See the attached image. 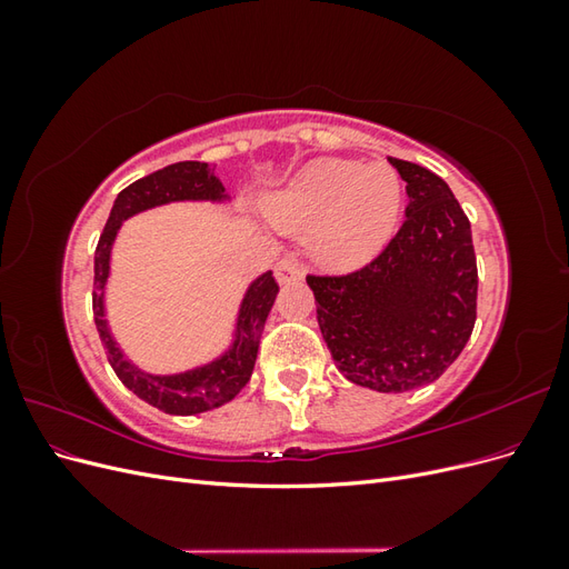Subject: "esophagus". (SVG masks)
I'll return each mask as SVG.
<instances>
[{"label": "esophagus", "mask_w": 569, "mask_h": 569, "mask_svg": "<svg viewBox=\"0 0 569 569\" xmlns=\"http://www.w3.org/2000/svg\"><path fill=\"white\" fill-rule=\"evenodd\" d=\"M272 274H274V280H278L280 284H284V282H291V280H299L301 278V266L291 256H284V258H280L278 263H274Z\"/></svg>", "instance_id": "esophagus-1"}]
</instances>
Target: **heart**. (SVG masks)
<instances>
[{"instance_id":"heart-1","label":"heart","mask_w":569,"mask_h":569,"mask_svg":"<svg viewBox=\"0 0 569 569\" xmlns=\"http://www.w3.org/2000/svg\"><path fill=\"white\" fill-rule=\"evenodd\" d=\"M403 187L389 166L320 159L263 197V213L289 234L311 232V253L330 270L368 263L396 232Z\"/></svg>"}]
</instances>
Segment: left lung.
I'll use <instances>...</instances> for the list:
<instances>
[{
  "label": "left lung",
  "instance_id": "1",
  "mask_svg": "<svg viewBox=\"0 0 569 569\" xmlns=\"http://www.w3.org/2000/svg\"><path fill=\"white\" fill-rule=\"evenodd\" d=\"M389 161L408 184L399 234L363 270L306 282L339 372L358 387L401 393L439 380L468 343L477 258L451 187L418 163Z\"/></svg>",
  "mask_w": 569,
  "mask_h": 569
}]
</instances>
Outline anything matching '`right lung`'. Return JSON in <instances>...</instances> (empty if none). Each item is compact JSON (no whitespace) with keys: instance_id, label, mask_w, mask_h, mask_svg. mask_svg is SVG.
I'll return each instance as SVG.
<instances>
[{"instance_id":"1","label":"right lung","mask_w":569,"mask_h":569,"mask_svg":"<svg viewBox=\"0 0 569 569\" xmlns=\"http://www.w3.org/2000/svg\"><path fill=\"white\" fill-rule=\"evenodd\" d=\"M182 201H209V203H232L234 197L226 192V184L213 173L209 163L201 161H180L170 163L157 173L128 184L111 206L107 228L99 237L94 251V325L101 343H104L109 363L118 380L123 382L137 399L159 408L168 416H197V412L213 410L222 403L232 401L242 391L253 372L261 343L263 327L270 308L278 297V282L272 272L266 270L249 282L244 297L237 306V316L232 325V339L216 358L206 360L201 366L187 368L180 372H149L126 356L116 341L111 325L107 318V284L111 278V256L123 222L132 216L159 209L168 203Z\"/></svg>"}]
</instances>
